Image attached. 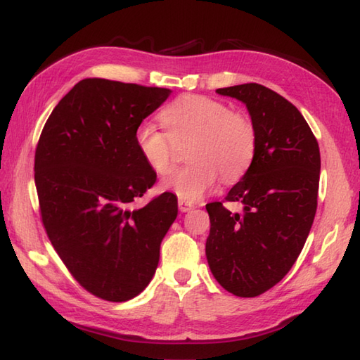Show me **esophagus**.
Masks as SVG:
<instances>
[{
  "mask_svg": "<svg viewBox=\"0 0 360 360\" xmlns=\"http://www.w3.org/2000/svg\"><path fill=\"white\" fill-rule=\"evenodd\" d=\"M178 205H179L181 212H188V210H192L195 207L192 202H187V201H182V200L178 201Z\"/></svg>",
  "mask_w": 360,
  "mask_h": 360,
  "instance_id": "esophagus-1",
  "label": "esophagus"
}]
</instances>
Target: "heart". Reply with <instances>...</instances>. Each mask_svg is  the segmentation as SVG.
<instances>
[{
  "label": "heart",
  "mask_w": 360,
  "mask_h": 360,
  "mask_svg": "<svg viewBox=\"0 0 360 360\" xmlns=\"http://www.w3.org/2000/svg\"><path fill=\"white\" fill-rule=\"evenodd\" d=\"M167 133L153 124L139 125L134 143L139 155L159 176L170 173L173 142L193 137L188 150L192 164L164 182V188L182 201L195 202L217 186L219 173L227 182L240 179L254 162L257 129L243 114L204 96H182L160 114Z\"/></svg>",
  "instance_id": "1"
}]
</instances>
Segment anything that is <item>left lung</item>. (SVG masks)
Here are the masks:
<instances>
[{
	"label": "left lung",
	"mask_w": 360,
	"mask_h": 360,
	"mask_svg": "<svg viewBox=\"0 0 360 360\" xmlns=\"http://www.w3.org/2000/svg\"><path fill=\"white\" fill-rule=\"evenodd\" d=\"M246 105L257 129L254 162L226 201L205 205L210 233L205 257L213 277L229 292L257 297L290 271L317 210L320 151L307 120L285 97L258 83L217 89Z\"/></svg>",
	"instance_id": "left-lung-1"
}]
</instances>
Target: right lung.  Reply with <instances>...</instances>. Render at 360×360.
<instances>
[{"label":"right lung","instance_id":"add662e5","mask_svg":"<svg viewBox=\"0 0 360 360\" xmlns=\"http://www.w3.org/2000/svg\"><path fill=\"white\" fill-rule=\"evenodd\" d=\"M170 94L85 79L53 108L37 145L35 187L46 232L72 277L103 300L127 302L148 286L160 243L178 217L170 192L131 207L156 181L134 133Z\"/></svg>","mask_w":360,"mask_h":360}]
</instances>
